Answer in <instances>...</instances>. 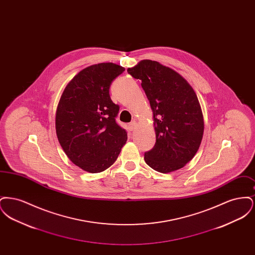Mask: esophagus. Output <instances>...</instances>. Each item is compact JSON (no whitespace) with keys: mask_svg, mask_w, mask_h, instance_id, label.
Wrapping results in <instances>:
<instances>
[{"mask_svg":"<svg viewBox=\"0 0 255 255\" xmlns=\"http://www.w3.org/2000/svg\"><path fill=\"white\" fill-rule=\"evenodd\" d=\"M135 125H136L135 122H132L129 123V129H130V131H133V129H134V127H135Z\"/></svg>","mask_w":255,"mask_h":255,"instance_id":"esophagus-1","label":"esophagus"}]
</instances>
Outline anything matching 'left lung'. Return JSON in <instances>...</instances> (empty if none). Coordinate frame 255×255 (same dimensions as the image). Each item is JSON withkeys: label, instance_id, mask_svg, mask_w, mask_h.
Wrapping results in <instances>:
<instances>
[{"label": "left lung", "instance_id": "8db88e82", "mask_svg": "<svg viewBox=\"0 0 255 255\" xmlns=\"http://www.w3.org/2000/svg\"><path fill=\"white\" fill-rule=\"evenodd\" d=\"M127 72L141 80L153 111L156 143L144 154L146 163L164 174L181 169L194 158L205 128L193 88L157 61L141 60Z\"/></svg>", "mask_w": 255, "mask_h": 255}]
</instances>
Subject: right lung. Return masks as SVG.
I'll return each mask as SVG.
<instances>
[{
	"label": "right lung",
	"mask_w": 255,
	"mask_h": 255,
	"mask_svg": "<svg viewBox=\"0 0 255 255\" xmlns=\"http://www.w3.org/2000/svg\"><path fill=\"white\" fill-rule=\"evenodd\" d=\"M124 71L114 63L92 65L77 73L61 96L55 117L59 143L87 172L109 168L126 143L127 133L116 122L120 106L109 94L113 80Z\"/></svg>",
	"instance_id": "1"
}]
</instances>
